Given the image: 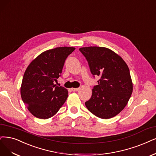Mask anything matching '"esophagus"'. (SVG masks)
<instances>
[{"label": "esophagus", "instance_id": "1", "mask_svg": "<svg viewBox=\"0 0 156 156\" xmlns=\"http://www.w3.org/2000/svg\"><path fill=\"white\" fill-rule=\"evenodd\" d=\"M80 89L79 88H72L73 91H78Z\"/></svg>", "mask_w": 156, "mask_h": 156}]
</instances>
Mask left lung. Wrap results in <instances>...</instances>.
<instances>
[{"label":"left lung","mask_w":156,"mask_h":156,"mask_svg":"<svg viewBox=\"0 0 156 156\" xmlns=\"http://www.w3.org/2000/svg\"><path fill=\"white\" fill-rule=\"evenodd\" d=\"M79 50L87 59L90 72L100 79L85 102L88 110L101 119L122 112L131 96L133 83L129 67L119 55L104 47H85Z\"/></svg>","instance_id":"8db88e82"}]
</instances>
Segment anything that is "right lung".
I'll return each instance as SVG.
<instances>
[{"mask_svg": "<svg viewBox=\"0 0 156 156\" xmlns=\"http://www.w3.org/2000/svg\"><path fill=\"white\" fill-rule=\"evenodd\" d=\"M73 47H59L45 51L31 61L22 81L20 94L23 102L34 116L48 119L59 111L68 96L66 88L54 82L61 75Z\"/></svg>", "mask_w": 156, "mask_h": 156, "instance_id": "right-lung-1", "label": "right lung"}]
</instances>
